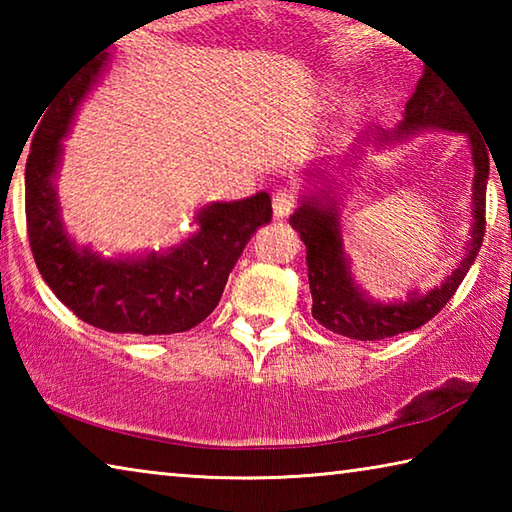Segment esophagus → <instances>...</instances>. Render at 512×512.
<instances>
[{
	"label": "esophagus",
	"instance_id": "esophagus-1",
	"mask_svg": "<svg viewBox=\"0 0 512 512\" xmlns=\"http://www.w3.org/2000/svg\"><path fill=\"white\" fill-rule=\"evenodd\" d=\"M293 207H296V196H293L291 189H287V187L277 189V192L273 194V216L275 219H284V216H289L293 212Z\"/></svg>",
	"mask_w": 512,
	"mask_h": 512
}]
</instances>
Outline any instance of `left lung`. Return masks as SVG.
Masks as SVG:
<instances>
[{
	"instance_id": "obj_1",
	"label": "left lung",
	"mask_w": 512,
	"mask_h": 512,
	"mask_svg": "<svg viewBox=\"0 0 512 512\" xmlns=\"http://www.w3.org/2000/svg\"><path fill=\"white\" fill-rule=\"evenodd\" d=\"M420 128H443V131L465 133L470 137L474 155V225L472 241L467 255L456 271L424 296H411L404 302L381 305L363 296L357 284L352 282L348 259L343 253V239L339 230V219L334 210V196L329 198L332 187L323 192L329 205L320 203L316 196L305 198L289 223L300 232V239L307 246L309 266V289H311V316L329 332L348 336L354 341H381L388 336H397L411 329H418L443 309L449 298L454 296L458 284L470 271L476 255H479L481 241L485 237V187H488V149L483 137L476 133L474 119L465 108L461 97L449 88L447 81L440 79L436 72L424 69L413 97L406 103L404 119L397 126L400 135H409ZM314 176H323L316 171Z\"/></svg>"
}]
</instances>
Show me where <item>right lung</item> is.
<instances>
[{
    "mask_svg": "<svg viewBox=\"0 0 512 512\" xmlns=\"http://www.w3.org/2000/svg\"><path fill=\"white\" fill-rule=\"evenodd\" d=\"M108 49V47H106ZM108 54L99 51L63 83L45 108L27 158V235L42 280L67 309L112 334L187 332L212 314L253 232L271 221V196L212 203L196 214L198 232L169 255L101 259L69 241L58 216L54 176L63 140Z\"/></svg>",
    "mask_w": 512,
    "mask_h": 512,
    "instance_id": "obj_1",
    "label": "right lung"
}]
</instances>
